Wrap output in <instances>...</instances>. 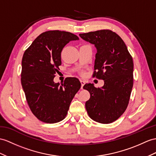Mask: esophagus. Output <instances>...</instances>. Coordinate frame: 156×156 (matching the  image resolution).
<instances>
[{"instance_id": "obj_1", "label": "esophagus", "mask_w": 156, "mask_h": 156, "mask_svg": "<svg viewBox=\"0 0 156 156\" xmlns=\"http://www.w3.org/2000/svg\"><path fill=\"white\" fill-rule=\"evenodd\" d=\"M81 83V89H83V87L84 86V85L85 84V81H83V80H80Z\"/></svg>"}]
</instances>
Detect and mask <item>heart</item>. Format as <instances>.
Listing matches in <instances>:
<instances>
[{"mask_svg":"<svg viewBox=\"0 0 156 156\" xmlns=\"http://www.w3.org/2000/svg\"><path fill=\"white\" fill-rule=\"evenodd\" d=\"M82 74H83V73H82Z\"/></svg>","mask_w":156,"mask_h":156,"instance_id":"1","label":"heart"}]
</instances>
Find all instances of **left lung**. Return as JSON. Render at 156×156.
<instances>
[{
  "label": "left lung",
  "instance_id": "obj_1",
  "mask_svg": "<svg viewBox=\"0 0 156 156\" xmlns=\"http://www.w3.org/2000/svg\"><path fill=\"white\" fill-rule=\"evenodd\" d=\"M82 39L97 49L93 77L104 80V86L85 84L90 93L85 108L91 119L101 124L115 122L128 107L133 87L134 63L122 39L111 30L80 34Z\"/></svg>",
  "mask_w": 156,
  "mask_h": 156
}]
</instances>
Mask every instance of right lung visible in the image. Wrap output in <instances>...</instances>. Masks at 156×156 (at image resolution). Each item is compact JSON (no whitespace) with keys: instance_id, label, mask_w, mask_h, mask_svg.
<instances>
[{"instance_id":"right-lung-1","label":"right lung","mask_w":156,"mask_h":156,"mask_svg":"<svg viewBox=\"0 0 156 156\" xmlns=\"http://www.w3.org/2000/svg\"><path fill=\"white\" fill-rule=\"evenodd\" d=\"M75 34L60 30L43 32L24 51L22 60L21 83L28 105L37 119L53 124L65 119L71 101L81 84L76 77L55 83V73L62 65L61 53Z\"/></svg>"}]
</instances>
